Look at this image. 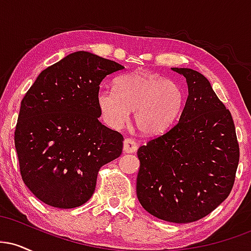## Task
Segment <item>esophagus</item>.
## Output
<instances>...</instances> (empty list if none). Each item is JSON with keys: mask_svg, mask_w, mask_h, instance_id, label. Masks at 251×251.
<instances>
[{"mask_svg": "<svg viewBox=\"0 0 251 251\" xmlns=\"http://www.w3.org/2000/svg\"><path fill=\"white\" fill-rule=\"evenodd\" d=\"M123 149L125 153H133V152L137 151L138 146H137V143H135L133 139H131V138H126V139L124 140Z\"/></svg>", "mask_w": 251, "mask_h": 251, "instance_id": "1", "label": "esophagus"}]
</instances>
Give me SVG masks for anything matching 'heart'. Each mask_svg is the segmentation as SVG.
Masks as SVG:
<instances>
[{"mask_svg": "<svg viewBox=\"0 0 251 251\" xmlns=\"http://www.w3.org/2000/svg\"><path fill=\"white\" fill-rule=\"evenodd\" d=\"M113 89L101 88L97 103L102 119L119 128L134 111V124L145 135L162 134L174 125L183 108L177 83L146 71H134L116 80Z\"/></svg>", "mask_w": 251, "mask_h": 251, "instance_id": "obj_1", "label": "heart"}]
</instances>
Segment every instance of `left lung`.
I'll use <instances>...</instances> for the list:
<instances>
[{"mask_svg":"<svg viewBox=\"0 0 251 251\" xmlns=\"http://www.w3.org/2000/svg\"><path fill=\"white\" fill-rule=\"evenodd\" d=\"M186 79L179 122L140 146L137 197L159 220L189 223L205 217L229 196L240 160L231 113L203 74L171 68Z\"/></svg>","mask_w":251,"mask_h":251,"instance_id":"1","label":"left lung"}]
</instances>
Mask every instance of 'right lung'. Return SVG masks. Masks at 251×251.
<instances>
[{"mask_svg": "<svg viewBox=\"0 0 251 251\" xmlns=\"http://www.w3.org/2000/svg\"><path fill=\"white\" fill-rule=\"evenodd\" d=\"M124 66L74 51L42 71L21 101L15 149L22 179L36 198L59 209L93 195L100 168L123 152L124 137L99 122L103 77Z\"/></svg>", "mask_w": 251, "mask_h": 251, "instance_id": "right-lung-1", "label": "right lung"}]
</instances>
